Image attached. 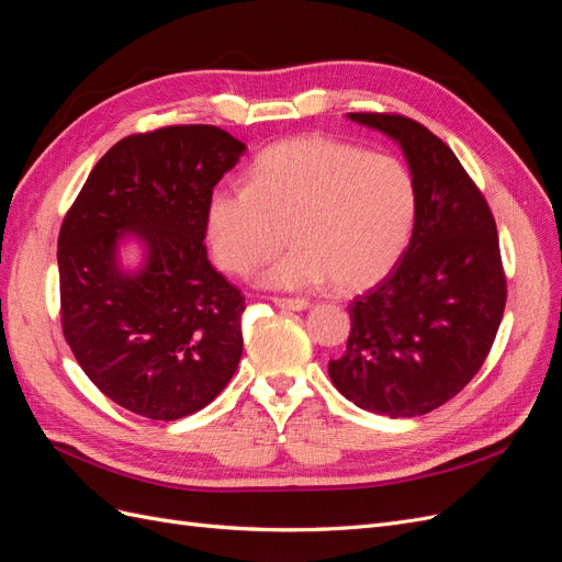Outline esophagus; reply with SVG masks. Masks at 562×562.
Masks as SVG:
<instances>
[{"mask_svg": "<svg viewBox=\"0 0 562 562\" xmlns=\"http://www.w3.org/2000/svg\"><path fill=\"white\" fill-rule=\"evenodd\" d=\"M271 302H274L277 307L288 310V312H302V310L310 307V300H304V297H271Z\"/></svg>", "mask_w": 562, "mask_h": 562, "instance_id": "obj_1", "label": "esophagus"}]
</instances>
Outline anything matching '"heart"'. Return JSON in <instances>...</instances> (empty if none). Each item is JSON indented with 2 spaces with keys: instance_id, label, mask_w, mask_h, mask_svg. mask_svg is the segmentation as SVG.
<instances>
[{
  "instance_id": "obj_1",
  "label": "heart",
  "mask_w": 562,
  "mask_h": 562,
  "mask_svg": "<svg viewBox=\"0 0 562 562\" xmlns=\"http://www.w3.org/2000/svg\"><path fill=\"white\" fill-rule=\"evenodd\" d=\"M419 213L417 182L398 157L307 135L265 149L248 184L209 196L206 232L217 265L232 274L274 258L260 281L310 288L333 279L342 291L382 281L411 248Z\"/></svg>"
}]
</instances>
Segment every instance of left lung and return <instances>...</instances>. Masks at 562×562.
<instances>
[{
	"instance_id": "left-lung-1",
	"label": "left lung",
	"mask_w": 562,
	"mask_h": 562,
	"mask_svg": "<svg viewBox=\"0 0 562 562\" xmlns=\"http://www.w3.org/2000/svg\"><path fill=\"white\" fill-rule=\"evenodd\" d=\"M349 119L401 145L419 213L401 262L349 304L347 349L328 372L363 411L427 415L473 380L495 342L506 304L497 225L454 151L427 126L386 112Z\"/></svg>"
}]
</instances>
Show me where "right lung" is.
<instances>
[{"mask_svg": "<svg viewBox=\"0 0 562 562\" xmlns=\"http://www.w3.org/2000/svg\"><path fill=\"white\" fill-rule=\"evenodd\" d=\"M244 151L209 124L128 135L93 166L63 220V335L89 380L135 415H192L239 366L246 302L203 239L213 187ZM128 233L146 246L135 276L115 260Z\"/></svg>", "mask_w": 562, "mask_h": 562, "instance_id": "1", "label": "right lung"}]
</instances>
